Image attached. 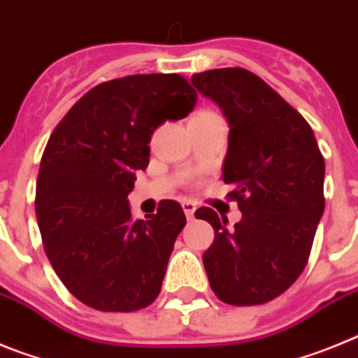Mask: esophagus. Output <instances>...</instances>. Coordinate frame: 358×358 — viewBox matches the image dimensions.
<instances>
[{"label": "esophagus", "instance_id": "esophagus-1", "mask_svg": "<svg viewBox=\"0 0 358 358\" xmlns=\"http://www.w3.org/2000/svg\"><path fill=\"white\" fill-rule=\"evenodd\" d=\"M182 210H185L186 218H188V220H192V218L195 217V210H197V208H195L194 202L185 201V202H182Z\"/></svg>", "mask_w": 358, "mask_h": 358}]
</instances>
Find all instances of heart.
Wrapping results in <instances>:
<instances>
[{
    "mask_svg": "<svg viewBox=\"0 0 358 358\" xmlns=\"http://www.w3.org/2000/svg\"><path fill=\"white\" fill-rule=\"evenodd\" d=\"M202 113H213V110H199L197 115H202Z\"/></svg>",
    "mask_w": 358,
    "mask_h": 358,
    "instance_id": "1",
    "label": "heart"
}]
</instances>
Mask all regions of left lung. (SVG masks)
I'll return each mask as SVG.
<instances>
[{"mask_svg": "<svg viewBox=\"0 0 358 358\" xmlns=\"http://www.w3.org/2000/svg\"><path fill=\"white\" fill-rule=\"evenodd\" d=\"M192 84L229 123L222 181L242 211L233 227L211 208L195 211L215 229L202 255L208 280L227 305H264L308 262L324 211V157L306 120L255 73L210 69L195 73Z\"/></svg>", "mask_w": 358, "mask_h": 358, "instance_id": "obj_1", "label": "left lung"}]
</instances>
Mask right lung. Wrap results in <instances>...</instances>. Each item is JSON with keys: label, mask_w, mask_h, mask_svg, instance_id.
<instances>
[{"label": "right lung", "mask_w": 358, "mask_h": 358, "mask_svg": "<svg viewBox=\"0 0 358 358\" xmlns=\"http://www.w3.org/2000/svg\"><path fill=\"white\" fill-rule=\"evenodd\" d=\"M195 103L181 75H129L87 91L50 136L37 176V224L53 271L84 305L134 312L159 296L185 211L161 201L148 220H132L127 195L136 172L148 166L152 132Z\"/></svg>", "instance_id": "1"}]
</instances>
